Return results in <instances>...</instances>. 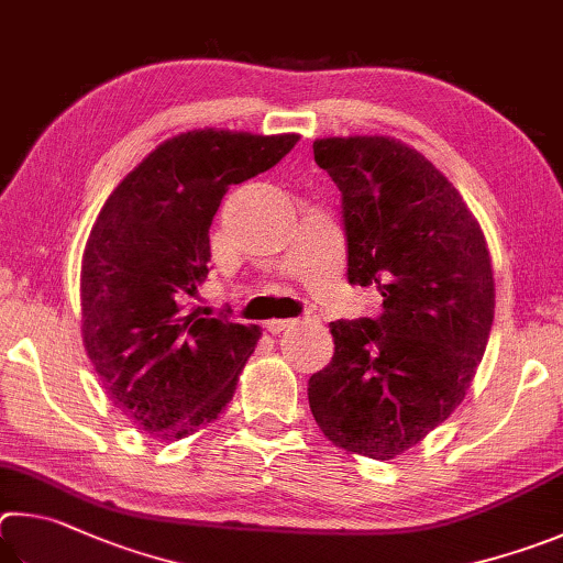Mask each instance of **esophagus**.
<instances>
[{
	"label": "esophagus",
	"instance_id": "34e87169",
	"mask_svg": "<svg viewBox=\"0 0 563 563\" xmlns=\"http://www.w3.org/2000/svg\"><path fill=\"white\" fill-rule=\"evenodd\" d=\"M294 327V321L291 319H269L264 323V329L272 333V336H276V333H284L287 329H291Z\"/></svg>",
	"mask_w": 563,
	"mask_h": 563
}]
</instances>
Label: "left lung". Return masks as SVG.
Wrapping results in <instances>:
<instances>
[{
	"label": "left lung",
	"mask_w": 563,
	"mask_h": 563,
	"mask_svg": "<svg viewBox=\"0 0 563 563\" xmlns=\"http://www.w3.org/2000/svg\"><path fill=\"white\" fill-rule=\"evenodd\" d=\"M313 161L341 190L349 282L376 284L383 313L331 323L309 406L336 448L393 460L465 400L495 321L492 256L455 185L398 137H319Z\"/></svg>",
	"instance_id": "obj_1"
}]
</instances>
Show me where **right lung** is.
<instances>
[{"instance_id":"right-lung-1","label":"right lung","mask_w":563,"mask_h":563,"mask_svg":"<svg viewBox=\"0 0 563 563\" xmlns=\"http://www.w3.org/2000/svg\"><path fill=\"white\" fill-rule=\"evenodd\" d=\"M299 137L224 128L167 137L98 212L81 260L84 349L113 408L145 435H192L232 400L262 329L185 301L210 272L224 192L269 170Z\"/></svg>"}]
</instances>
